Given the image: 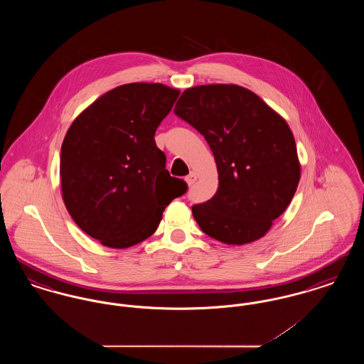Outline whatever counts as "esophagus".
Returning a JSON list of instances; mask_svg holds the SVG:
<instances>
[{
	"instance_id": "1",
	"label": "esophagus",
	"mask_w": 364,
	"mask_h": 364,
	"mask_svg": "<svg viewBox=\"0 0 364 364\" xmlns=\"http://www.w3.org/2000/svg\"><path fill=\"white\" fill-rule=\"evenodd\" d=\"M184 180H186V183H187L188 186H192V184L196 181V174L193 173V172H191L188 176H186Z\"/></svg>"
}]
</instances>
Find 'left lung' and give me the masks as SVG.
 <instances>
[{"label":"left lung","mask_w":364,"mask_h":364,"mask_svg":"<svg viewBox=\"0 0 364 364\" xmlns=\"http://www.w3.org/2000/svg\"><path fill=\"white\" fill-rule=\"evenodd\" d=\"M174 113L205 136L217 164L215 195L192 208L199 228L230 245L259 240L289 206L300 180L288 122L237 85L187 88Z\"/></svg>","instance_id":"8db88e82"}]
</instances>
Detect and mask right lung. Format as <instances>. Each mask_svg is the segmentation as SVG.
<instances>
[{"instance_id":"add662e5","label":"right lung","mask_w":364,"mask_h":364,"mask_svg":"<svg viewBox=\"0 0 364 364\" xmlns=\"http://www.w3.org/2000/svg\"><path fill=\"white\" fill-rule=\"evenodd\" d=\"M180 90L161 83L116 87L70 124L61 146V195L85 233L109 248H128L156 230L187 184L165 169L156 128Z\"/></svg>"}]
</instances>
